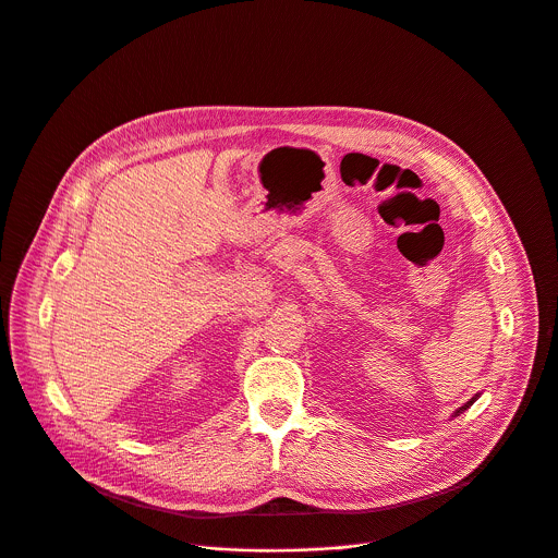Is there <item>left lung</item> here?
I'll return each mask as SVG.
<instances>
[{
	"label": "left lung",
	"instance_id": "8db88e82",
	"mask_svg": "<svg viewBox=\"0 0 558 558\" xmlns=\"http://www.w3.org/2000/svg\"><path fill=\"white\" fill-rule=\"evenodd\" d=\"M476 397H480V395H474V397H472V400H470V402H465V404H463V407H461V409H457V411H454V413H452V417H457V415H459V413H463V411H465V409H470V407H472V404H474V402H476Z\"/></svg>",
	"mask_w": 558,
	"mask_h": 558
}]
</instances>
